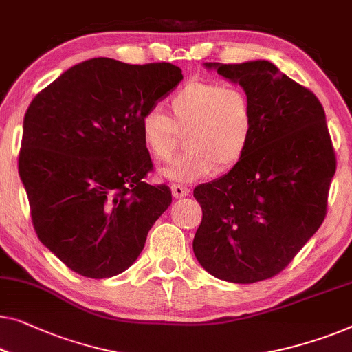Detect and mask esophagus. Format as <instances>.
I'll use <instances>...</instances> for the list:
<instances>
[{
    "label": "esophagus",
    "mask_w": 352,
    "mask_h": 352,
    "mask_svg": "<svg viewBox=\"0 0 352 352\" xmlns=\"http://www.w3.org/2000/svg\"><path fill=\"white\" fill-rule=\"evenodd\" d=\"M171 192H173V197H175V198H182V197H187L188 195L190 188L186 187V186L173 184L171 186Z\"/></svg>",
    "instance_id": "34e87169"
}]
</instances>
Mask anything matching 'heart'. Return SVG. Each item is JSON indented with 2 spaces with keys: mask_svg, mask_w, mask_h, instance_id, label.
Returning <instances> with one entry per match:
<instances>
[{
  "mask_svg": "<svg viewBox=\"0 0 352 352\" xmlns=\"http://www.w3.org/2000/svg\"><path fill=\"white\" fill-rule=\"evenodd\" d=\"M141 138L157 162H168L186 138V152L162 170L173 182H193L238 165L254 133V111L246 91L214 80H192L170 101V116L159 106L140 120Z\"/></svg>",
  "mask_w": 352,
  "mask_h": 352,
  "instance_id": "b5f03b06",
  "label": "heart"
}]
</instances>
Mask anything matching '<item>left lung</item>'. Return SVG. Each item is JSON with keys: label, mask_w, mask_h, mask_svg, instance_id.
Segmentation results:
<instances>
[{"label": "left lung", "mask_w": 352, "mask_h": 352, "mask_svg": "<svg viewBox=\"0 0 352 352\" xmlns=\"http://www.w3.org/2000/svg\"><path fill=\"white\" fill-rule=\"evenodd\" d=\"M251 100L254 133L238 165L195 187L193 254L212 276L252 284L283 272L327 212L337 160L322 104L267 60L205 63Z\"/></svg>", "instance_id": "obj_1"}]
</instances>
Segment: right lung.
<instances>
[{
	"instance_id": "1",
	"label": "right lung",
	"mask_w": 352,
	"mask_h": 352,
	"mask_svg": "<svg viewBox=\"0 0 352 352\" xmlns=\"http://www.w3.org/2000/svg\"><path fill=\"white\" fill-rule=\"evenodd\" d=\"M182 80L171 63L90 58L34 96L23 119L19 175L39 241L85 278L133 263L171 205L142 179L152 160L140 120Z\"/></svg>"
}]
</instances>
